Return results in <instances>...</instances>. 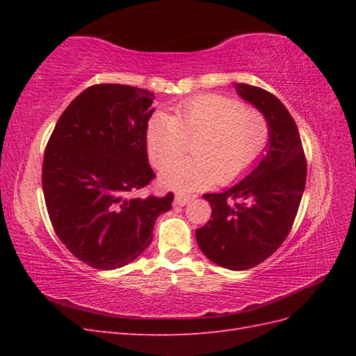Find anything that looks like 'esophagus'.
I'll return each mask as SVG.
<instances>
[{
    "instance_id": "esophagus-1",
    "label": "esophagus",
    "mask_w": 356,
    "mask_h": 356,
    "mask_svg": "<svg viewBox=\"0 0 356 356\" xmlns=\"http://www.w3.org/2000/svg\"><path fill=\"white\" fill-rule=\"evenodd\" d=\"M190 200H191V196H190V195H184V193H177L174 203L178 204V207H186V204H187Z\"/></svg>"
}]
</instances>
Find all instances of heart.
Returning <instances> with one entry per match:
<instances>
[{"mask_svg": "<svg viewBox=\"0 0 356 356\" xmlns=\"http://www.w3.org/2000/svg\"><path fill=\"white\" fill-rule=\"evenodd\" d=\"M193 138L188 159L172 161ZM268 123L254 106L222 95H202L179 102L170 115L157 113L148 120V156L160 172V184L179 191L225 184L241 177L264 152Z\"/></svg>", "mask_w": 356, "mask_h": 356, "instance_id": "b5f03b06", "label": "heart"}]
</instances>
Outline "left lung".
Wrapping results in <instances>:
<instances>
[{
	"instance_id": "1",
	"label": "left lung",
	"mask_w": 356,
	"mask_h": 356,
	"mask_svg": "<svg viewBox=\"0 0 356 356\" xmlns=\"http://www.w3.org/2000/svg\"><path fill=\"white\" fill-rule=\"evenodd\" d=\"M234 88L267 118L266 154L236 186L203 195L212 220L196 230V241L212 263L246 270L285 241L303 196L307 166L297 124L285 105L255 86L234 83Z\"/></svg>"
}]
</instances>
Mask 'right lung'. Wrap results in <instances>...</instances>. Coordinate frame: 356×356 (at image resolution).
<instances>
[{"label": "right lung", "mask_w": 356, "mask_h": 356, "mask_svg": "<svg viewBox=\"0 0 356 356\" xmlns=\"http://www.w3.org/2000/svg\"><path fill=\"white\" fill-rule=\"evenodd\" d=\"M154 95L126 84H95L62 113L42 160V193L53 229L80 261L114 270L153 239L174 195L135 197L156 175L145 132Z\"/></svg>", "instance_id": "1"}]
</instances>
